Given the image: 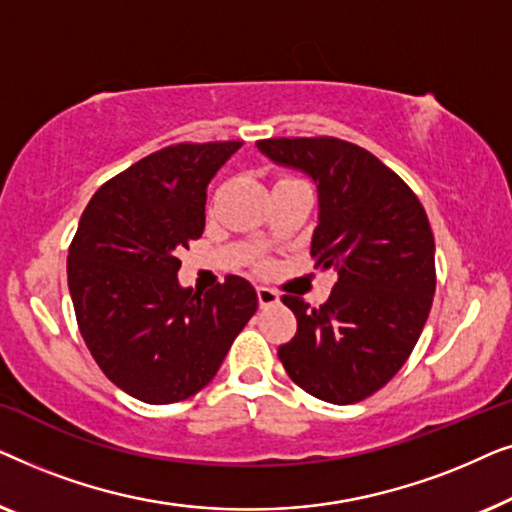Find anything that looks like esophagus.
<instances>
[{"instance_id":"1","label":"esophagus","mask_w":512,"mask_h":512,"mask_svg":"<svg viewBox=\"0 0 512 512\" xmlns=\"http://www.w3.org/2000/svg\"><path fill=\"white\" fill-rule=\"evenodd\" d=\"M256 293H258V305L261 307H272L279 303V293L268 289V286H256Z\"/></svg>"}]
</instances>
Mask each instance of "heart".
<instances>
[{
  "mask_svg": "<svg viewBox=\"0 0 512 512\" xmlns=\"http://www.w3.org/2000/svg\"><path fill=\"white\" fill-rule=\"evenodd\" d=\"M286 179H289V177H286Z\"/></svg>",
  "mask_w": 512,
  "mask_h": 512,
  "instance_id": "heart-1",
  "label": "heart"
}]
</instances>
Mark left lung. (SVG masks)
<instances>
[{
    "label": "left lung",
    "instance_id": "1",
    "mask_svg": "<svg viewBox=\"0 0 512 512\" xmlns=\"http://www.w3.org/2000/svg\"><path fill=\"white\" fill-rule=\"evenodd\" d=\"M270 160L317 184L310 254L338 279L324 305L282 296L298 331L279 361L300 389L326 403H359L394 377L429 319L436 244L410 186L373 153L335 137L256 142Z\"/></svg>",
    "mask_w": 512,
    "mask_h": 512
}]
</instances>
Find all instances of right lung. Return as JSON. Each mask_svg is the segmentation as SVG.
Returning a JSON list of instances; mask_svg holds the SVG:
<instances>
[{
	"instance_id": "right-lung-1",
	"label": "right lung",
	"mask_w": 512,
	"mask_h": 512,
	"mask_svg": "<svg viewBox=\"0 0 512 512\" xmlns=\"http://www.w3.org/2000/svg\"><path fill=\"white\" fill-rule=\"evenodd\" d=\"M242 142L174 144L97 188L67 256L76 324L102 373L151 405L198 394L258 307L247 279L184 289L179 249L205 230L207 184Z\"/></svg>"
}]
</instances>
